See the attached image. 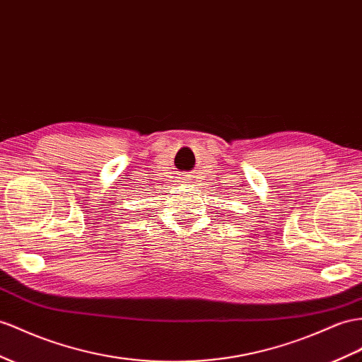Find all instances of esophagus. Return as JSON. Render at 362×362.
<instances>
[{
  "mask_svg": "<svg viewBox=\"0 0 362 362\" xmlns=\"http://www.w3.org/2000/svg\"><path fill=\"white\" fill-rule=\"evenodd\" d=\"M183 180H185V179H183Z\"/></svg>",
  "mask_w": 362,
  "mask_h": 362,
  "instance_id": "esophagus-1",
  "label": "esophagus"
}]
</instances>
